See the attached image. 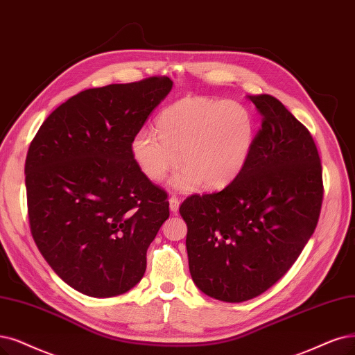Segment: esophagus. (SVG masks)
Masks as SVG:
<instances>
[{
  "mask_svg": "<svg viewBox=\"0 0 355 355\" xmlns=\"http://www.w3.org/2000/svg\"><path fill=\"white\" fill-rule=\"evenodd\" d=\"M168 202H169V211L173 212V214H177L178 212V207H180L178 198H175V196H171Z\"/></svg>",
  "mask_w": 355,
  "mask_h": 355,
  "instance_id": "esophagus-1",
  "label": "esophagus"
}]
</instances>
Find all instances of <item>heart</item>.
Masks as SVG:
<instances>
[{
    "instance_id": "heart-1",
    "label": "heart",
    "mask_w": 355,
    "mask_h": 355,
    "mask_svg": "<svg viewBox=\"0 0 355 355\" xmlns=\"http://www.w3.org/2000/svg\"><path fill=\"white\" fill-rule=\"evenodd\" d=\"M254 136L253 116L241 103L187 96L157 115L156 131H137L131 139V155L150 181H162L180 161L182 169L171 181L173 189L215 190L240 175Z\"/></svg>"
}]
</instances>
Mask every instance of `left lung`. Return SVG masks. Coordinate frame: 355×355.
<instances>
[{
  "label": "left lung",
  "mask_w": 355,
  "mask_h": 355,
  "mask_svg": "<svg viewBox=\"0 0 355 355\" xmlns=\"http://www.w3.org/2000/svg\"><path fill=\"white\" fill-rule=\"evenodd\" d=\"M261 128L240 175L180 206L193 282L225 303L252 300L288 272L316 230L322 165L309 130L270 95L247 96Z\"/></svg>",
  "instance_id": "left-lung-1"
}]
</instances>
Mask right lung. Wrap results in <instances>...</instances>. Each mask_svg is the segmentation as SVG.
Listing matches in <instances>:
<instances>
[{"instance_id": "1", "label": "right lung", "mask_w": 355, "mask_h": 355, "mask_svg": "<svg viewBox=\"0 0 355 355\" xmlns=\"http://www.w3.org/2000/svg\"><path fill=\"white\" fill-rule=\"evenodd\" d=\"M173 89L168 77L87 89L61 103L26 157L33 240L76 291L107 298L143 278L169 216L166 193L144 177L131 139Z\"/></svg>"}]
</instances>
